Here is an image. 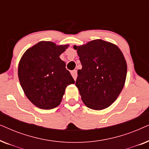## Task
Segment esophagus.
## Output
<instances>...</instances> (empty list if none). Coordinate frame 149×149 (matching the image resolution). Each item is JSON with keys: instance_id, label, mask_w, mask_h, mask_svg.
<instances>
[{"instance_id": "1", "label": "esophagus", "mask_w": 149, "mask_h": 149, "mask_svg": "<svg viewBox=\"0 0 149 149\" xmlns=\"http://www.w3.org/2000/svg\"><path fill=\"white\" fill-rule=\"evenodd\" d=\"M71 74H72V76L73 77V79H74V81L77 79V71L76 70L72 71V72H71Z\"/></svg>"}]
</instances>
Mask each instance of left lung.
Instances as JSON below:
<instances>
[{
  "mask_svg": "<svg viewBox=\"0 0 149 149\" xmlns=\"http://www.w3.org/2000/svg\"><path fill=\"white\" fill-rule=\"evenodd\" d=\"M82 65L78 70L76 86L87 107L107 109L119 96L125 85L127 63L116 45L95 39L74 45Z\"/></svg>",
  "mask_w": 149,
  "mask_h": 149,
  "instance_id": "1",
  "label": "left lung"
}]
</instances>
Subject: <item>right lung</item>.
<instances>
[{"mask_svg":"<svg viewBox=\"0 0 149 149\" xmlns=\"http://www.w3.org/2000/svg\"><path fill=\"white\" fill-rule=\"evenodd\" d=\"M69 45H58L40 41L28 49L20 59L18 77L28 100L44 110L60 105L66 87L74 81L60 56Z\"/></svg>","mask_w":149,"mask_h":149,"instance_id":"obj_1","label":"right lung"}]
</instances>
